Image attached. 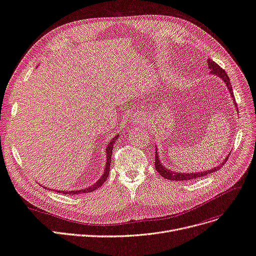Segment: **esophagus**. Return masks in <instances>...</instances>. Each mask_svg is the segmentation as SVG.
I'll use <instances>...</instances> for the list:
<instances>
[{
	"mask_svg": "<svg viewBox=\"0 0 256 256\" xmlns=\"http://www.w3.org/2000/svg\"><path fill=\"white\" fill-rule=\"evenodd\" d=\"M138 117H141V116H138ZM138 117H137V119H139V118H138ZM139 120H140V119H139Z\"/></svg>",
	"mask_w": 256,
	"mask_h": 256,
	"instance_id": "1",
	"label": "esophagus"
}]
</instances>
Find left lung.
Listing matches in <instances>:
<instances>
[{
	"mask_svg": "<svg viewBox=\"0 0 256 256\" xmlns=\"http://www.w3.org/2000/svg\"><path fill=\"white\" fill-rule=\"evenodd\" d=\"M207 64H208V66L210 69V73L211 74H214L218 77H220L222 80H224V82L226 84L227 88H228V91L232 97V100L233 102H234L236 104V108L238 106H236V98H234V95H233V91H232V86H231V84H230V80L229 77L227 75V73L225 72L224 69H222L220 66L218 64H216L212 60H207ZM238 110V108H236ZM157 150H156V154H154V168H156V170H157L162 176H164L165 179L168 180H172V181H187V180H192V179H196V178H200V176H204L208 174H211L214 172H216V170H220V168H222L225 164V162L228 160V156L227 158L224 160V162L218 165L216 168H214V170H206V172H172L170 170L164 168V166L161 164V161L159 159V156L157 154Z\"/></svg>",
	"mask_w": 256,
	"mask_h": 256,
	"instance_id": "obj_1",
	"label": "left lung"
}]
</instances>
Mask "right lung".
I'll return each instance as SVG.
<instances>
[{"label": "right lung", "mask_w": 256, "mask_h": 256, "mask_svg": "<svg viewBox=\"0 0 256 256\" xmlns=\"http://www.w3.org/2000/svg\"><path fill=\"white\" fill-rule=\"evenodd\" d=\"M119 136H115L112 140L110 141V143L108 144L106 146V168L104 170V174L102 176L100 179H99L95 184L88 186V188H86V190H73V192H60L58 190V192L60 194H88V192H94L95 190H97V188L100 187L106 180V178L108 176V174H110V161H112V152H113V146L115 141L117 140Z\"/></svg>", "instance_id": "1"}]
</instances>
